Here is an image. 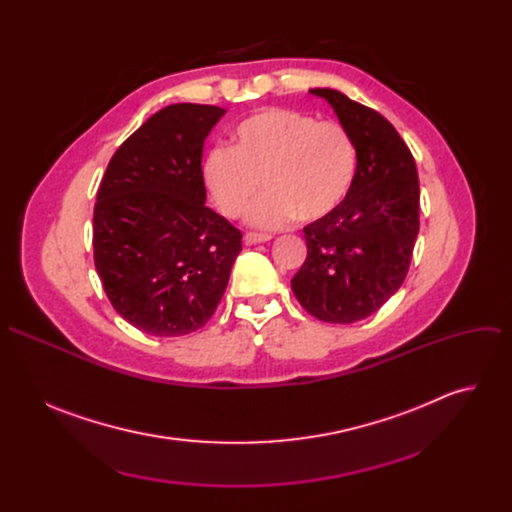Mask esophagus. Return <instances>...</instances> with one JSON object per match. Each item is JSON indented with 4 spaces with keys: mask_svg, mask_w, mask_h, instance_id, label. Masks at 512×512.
<instances>
[{
    "mask_svg": "<svg viewBox=\"0 0 512 512\" xmlns=\"http://www.w3.org/2000/svg\"><path fill=\"white\" fill-rule=\"evenodd\" d=\"M243 239H245V243H247V245H257V243H267V241H271V235H261V233H247Z\"/></svg>",
    "mask_w": 512,
    "mask_h": 512,
    "instance_id": "obj_1",
    "label": "esophagus"
}]
</instances>
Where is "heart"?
<instances>
[{
  "instance_id": "b5f03b06",
  "label": "heart",
  "mask_w": 512,
  "mask_h": 512,
  "mask_svg": "<svg viewBox=\"0 0 512 512\" xmlns=\"http://www.w3.org/2000/svg\"><path fill=\"white\" fill-rule=\"evenodd\" d=\"M200 172L216 208L229 218L247 210L261 180L265 192L247 212V223L279 229L296 216L318 221L346 198L356 150L342 125L271 107L237 123L233 148L214 145Z\"/></svg>"
}]
</instances>
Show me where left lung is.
<instances>
[{"label":"left lung","instance_id":"8db88e82","mask_svg":"<svg viewBox=\"0 0 512 512\" xmlns=\"http://www.w3.org/2000/svg\"><path fill=\"white\" fill-rule=\"evenodd\" d=\"M310 93L334 109L352 137L356 176L330 214L304 227L308 257L291 289L314 318L352 324L375 314L409 271L419 233L417 168L381 113L340 91Z\"/></svg>","mask_w":512,"mask_h":512}]
</instances>
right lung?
<instances>
[{
  "label": "right lung",
  "instance_id": "obj_1",
  "mask_svg": "<svg viewBox=\"0 0 512 512\" xmlns=\"http://www.w3.org/2000/svg\"><path fill=\"white\" fill-rule=\"evenodd\" d=\"M227 111L164 107L111 158L93 214L95 267L117 310L152 336L202 328L221 302L241 231L206 206L204 139Z\"/></svg>",
  "mask_w": 512,
  "mask_h": 512
}]
</instances>
